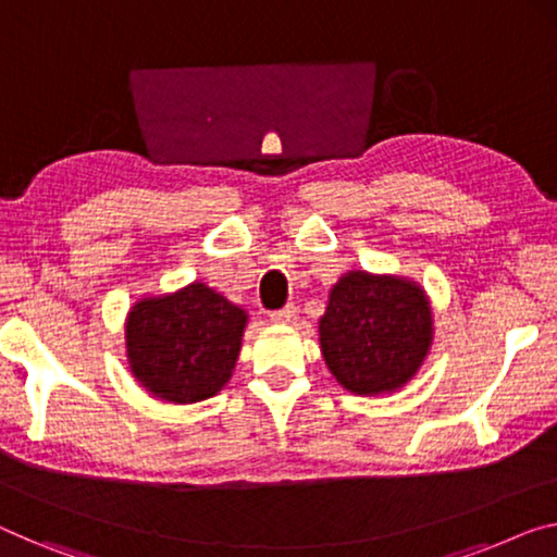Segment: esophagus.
<instances>
[{
	"instance_id": "obj_1",
	"label": "esophagus",
	"mask_w": 557,
	"mask_h": 557,
	"mask_svg": "<svg viewBox=\"0 0 557 557\" xmlns=\"http://www.w3.org/2000/svg\"><path fill=\"white\" fill-rule=\"evenodd\" d=\"M297 307L295 305H285L282 307V310H275V312H270V320L272 322H282V325H289V322H295L297 320Z\"/></svg>"
}]
</instances>
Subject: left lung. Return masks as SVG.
<instances>
[{"label":"left lung","instance_id":"left-lung-1","mask_svg":"<svg viewBox=\"0 0 557 557\" xmlns=\"http://www.w3.org/2000/svg\"><path fill=\"white\" fill-rule=\"evenodd\" d=\"M433 335L428 297L412 282L350 272L320 320L322 355L337 383L358 395L393 393L420 368Z\"/></svg>","mask_w":557,"mask_h":557}]
</instances>
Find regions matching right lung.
Listing matches in <instances>:
<instances>
[{"instance_id":"right-lung-1","label":"right lung","mask_w":557,"mask_h":557,"mask_svg":"<svg viewBox=\"0 0 557 557\" xmlns=\"http://www.w3.org/2000/svg\"><path fill=\"white\" fill-rule=\"evenodd\" d=\"M247 314L202 282L143 300L127 320V358L149 393L170 403L218 395L235 368Z\"/></svg>"}]
</instances>
